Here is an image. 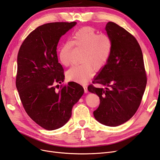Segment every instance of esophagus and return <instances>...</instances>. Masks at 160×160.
<instances>
[{"label": "esophagus", "mask_w": 160, "mask_h": 160, "mask_svg": "<svg viewBox=\"0 0 160 160\" xmlns=\"http://www.w3.org/2000/svg\"><path fill=\"white\" fill-rule=\"evenodd\" d=\"M83 88H84V91H85V93H87L88 92V87H87V85H83Z\"/></svg>", "instance_id": "34e87169"}]
</instances>
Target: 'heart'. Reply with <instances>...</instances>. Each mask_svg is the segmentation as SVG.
I'll list each match as a JSON object with an SVG mask.
<instances>
[{
  "instance_id": "1",
  "label": "heart",
  "mask_w": 160,
  "mask_h": 160,
  "mask_svg": "<svg viewBox=\"0 0 160 160\" xmlns=\"http://www.w3.org/2000/svg\"><path fill=\"white\" fill-rule=\"evenodd\" d=\"M72 41L65 42L59 51V60L62 65H71V52L75 47L81 52L80 65L72 67L67 72L69 79L85 83L93 75V69L99 71L108 61L113 43L109 35L98 34L95 28L85 27L72 35Z\"/></svg>"
}]
</instances>
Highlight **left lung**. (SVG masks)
<instances>
[{"instance_id":"8db88e82","label":"left lung","mask_w":160,"mask_h":160,"mask_svg":"<svg viewBox=\"0 0 160 160\" xmlns=\"http://www.w3.org/2000/svg\"><path fill=\"white\" fill-rule=\"evenodd\" d=\"M105 30L112 40L109 59L93 84L106 86L88 90L99 96L100 103L93 111L99 122L110 127L118 126L132 118L139 108L147 84L142 51L132 34L113 22Z\"/></svg>"}]
</instances>
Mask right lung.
I'll list each match as a JSON object with an SVG mask.
<instances>
[{"mask_svg":"<svg viewBox=\"0 0 160 160\" xmlns=\"http://www.w3.org/2000/svg\"><path fill=\"white\" fill-rule=\"evenodd\" d=\"M76 22L47 23L28 35L17 56L16 87L26 113L47 130L61 128L71 116L72 108L84 89L75 82L61 85L64 70L58 61L60 38Z\"/></svg>","mask_w":160,"mask_h":160,"instance_id":"right-lung-1","label":"right lung"}]
</instances>
